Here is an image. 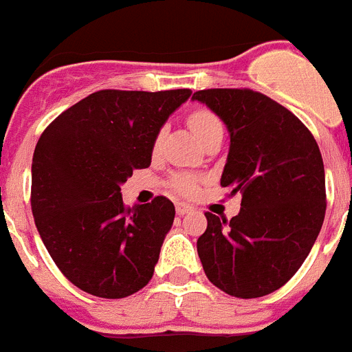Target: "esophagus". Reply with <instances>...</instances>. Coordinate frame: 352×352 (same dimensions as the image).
Listing matches in <instances>:
<instances>
[{
	"mask_svg": "<svg viewBox=\"0 0 352 352\" xmlns=\"http://www.w3.org/2000/svg\"><path fill=\"white\" fill-rule=\"evenodd\" d=\"M192 211H194V208H192L190 204L176 203V213L178 214H186V213H192Z\"/></svg>",
	"mask_w": 352,
	"mask_h": 352,
	"instance_id": "34e87169",
	"label": "esophagus"
}]
</instances>
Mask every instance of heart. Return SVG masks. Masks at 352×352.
<instances>
[{"mask_svg": "<svg viewBox=\"0 0 352 352\" xmlns=\"http://www.w3.org/2000/svg\"><path fill=\"white\" fill-rule=\"evenodd\" d=\"M188 126L192 129V132L197 135V139L201 142L206 138H210L213 132H219L222 130L220 125V120L211 113L210 109L199 107L195 111H192L188 114ZM173 186L174 190L179 192L183 195H190L197 190V179L192 178V176H186V174H178L173 178Z\"/></svg>", "mask_w": 352, "mask_h": 352, "instance_id": "obj_1", "label": "heart"}]
</instances>
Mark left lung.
<instances>
[{
	"label": "left lung",
	"mask_w": 352,
	"mask_h": 352,
	"mask_svg": "<svg viewBox=\"0 0 352 352\" xmlns=\"http://www.w3.org/2000/svg\"><path fill=\"white\" fill-rule=\"evenodd\" d=\"M192 98L226 123L231 146L220 185L241 194V210L231 220L204 213L199 259L211 284L227 294L266 296L291 280L321 231V151L310 130L263 93L214 88Z\"/></svg>",
	"instance_id": "8db88e82"
}]
</instances>
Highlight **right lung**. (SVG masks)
Returning <instances> with one entry per match:
<instances>
[{
	"label": "right lung",
	"mask_w": 352,
	"mask_h": 352,
	"mask_svg": "<svg viewBox=\"0 0 352 352\" xmlns=\"http://www.w3.org/2000/svg\"><path fill=\"white\" fill-rule=\"evenodd\" d=\"M190 89H102L43 130L31 164V211L49 256L80 291L107 300L144 287L174 220L164 195L123 204L120 186L151 164L157 135Z\"/></svg>",
	"instance_id": "obj_1"
}]
</instances>
